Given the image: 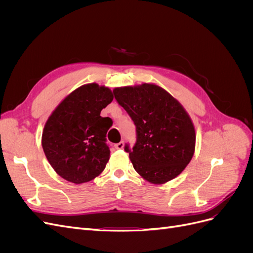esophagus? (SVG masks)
<instances>
[{"label":"esophagus","instance_id":"1","mask_svg":"<svg viewBox=\"0 0 253 253\" xmlns=\"http://www.w3.org/2000/svg\"><path fill=\"white\" fill-rule=\"evenodd\" d=\"M124 147H125V142H124V141H120V142H118V143L115 144V148H116L117 150L124 149Z\"/></svg>","mask_w":253,"mask_h":253}]
</instances>
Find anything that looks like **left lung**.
<instances>
[{"label":"left lung","instance_id":"8db88e82","mask_svg":"<svg viewBox=\"0 0 253 253\" xmlns=\"http://www.w3.org/2000/svg\"><path fill=\"white\" fill-rule=\"evenodd\" d=\"M113 93L136 126V143L125 147L136 172L157 185L175 178L195 150V129L188 113L155 84L116 87Z\"/></svg>","mask_w":253,"mask_h":253}]
</instances>
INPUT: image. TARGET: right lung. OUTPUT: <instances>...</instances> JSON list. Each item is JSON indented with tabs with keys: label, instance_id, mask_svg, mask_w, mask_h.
Masks as SVG:
<instances>
[{
	"label": "right lung",
	"instance_id": "1",
	"mask_svg": "<svg viewBox=\"0 0 253 253\" xmlns=\"http://www.w3.org/2000/svg\"><path fill=\"white\" fill-rule=\"evenodd\" d=\"M113 99L109 87L85 84L68 95L45 124V156L67 181L86 182L104 170L111 153L105 137L113 121L100 113Z\"/></svg>",
	"mask_w": 253,
	"mask_h": 253
}]
</instances>
